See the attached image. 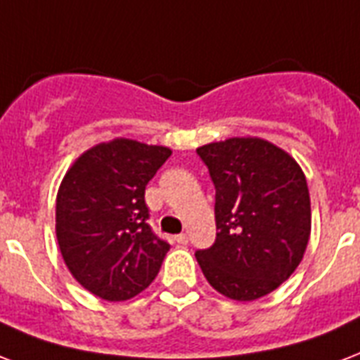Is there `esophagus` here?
<instances>
[{"label": "esophagus", "mask_w": 360, "mask_h": 360, "mask_svg": "<svg viewBox=\"0 0 360 360\" xmlns=\"http://www.w3.org/2000/svg\"><path fill=\"white\" fill-rule=\"evenodd\" d=\"M175 241H177V243H181V245H186V243H188V236L186 234L175 236Z\"/></svg>", "instance_id": "34e87169"}]
</instances>
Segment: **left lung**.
I'll use <instances>...</instances> for the list:
<instances>
[{
    "instance_id": "obj_1",
    "label": "left lung",
    "mask_w": 360,
    "mask_h": 360,
    "mask_svg": "<svg viewBox=\"0 0 360 360\" xmlns=\"http://www.w3.org/2000/svg\"><path fill=\"white\" fill-rule=\"evenodd\" d=\"M215 185L217 240L196 260L217 292L238 302L270 295L302 262L311 232L306 175L262 137L196 149Z\"/></svg>"
}]
</instances>
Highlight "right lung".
I'll use <instances>...</instances> for the list:
<instances>
[{"label":"right lung","mask_w":360,"mask_h":360,"mask_svg":"<svg viewBox=\"0 0 360 360\" xmlns=\"http://www.w3.org/2000/svg\"><path fill=\"white\" fill-rule=\"evenodd\" d=\"M172 149L115 137L84 150L56 196V238L71 276L107 302L134 298L160 270L169 245L147 224L145 186Z\"/></svg>","instance_id":"right-lung-1"}]
</instances>
